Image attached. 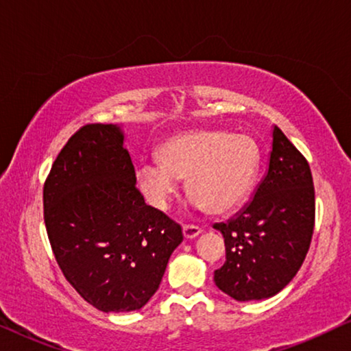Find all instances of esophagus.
<instances>
[{
	"mask_svg": "<svg viewBox=\"0 0 351 351\" xmlns=\"http://www.w3.org/2000/svg\"><path fill=\"white\" fill-rule=\"evenodd\" d=\"M201 232H203V230H201L198 225H184V237L186 239L196 238Z\"/></svg>",
	"mask_w": 351,
	"mask_h": 351,
	"instance_id": "1",
	"label": "esophagus"
}]
</instances>
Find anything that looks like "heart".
<instances>
[{"label": "heart", "instance_id": "obj_1", "mask_svg": "<svg viewBox=\"0 0 351 351\" xmlns=\"http://www.w3.org/2000/svg\"><path fill=\"white\" fill-rule=\"evenodd\" d=\"M258 166L257 143L243 134L195 131L172 137L160 148V161L137 167V185L153 208L165 210L186 179L195 203L223 214L246 198Z\"/></svg>", "mask_w": 351, "mask_h": 351}]
</instances>
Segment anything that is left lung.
Instances as JSON below:
<instances>
[{
    "mask_svg": "<svg viewBox=\"0 0 351 351\" xmlns=\"http://www.w3.org/2000/svg\"><path fill=\"white\" fill-rule=\"evenodd\" d=\"M225 263L214 282L234 300H261L289 285L310 249L315 228V186L305 156L278 126L267 176L254 198L227 223Z\"/></svg>",
    "mask_w": 351,
    "mask_h": 351,
    "instance_id": "left-lung-1",
    "label": "left lung"
}]
</instances>
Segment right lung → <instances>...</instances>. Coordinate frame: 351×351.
I'll use <instances>...</instances> for the list:
<instances>
[{
    "label": "right lung",
    "instance_id": "1",
    "mask_svg": "<svg viewBox=\"0 0 351 351\" xmlns=\"http://www.w3.org/2000/svg\"><path fill=\"white\" fill-rule=\"evenodd\" d=\"M114 124L80 128L43 189L45 223L66 281L100 311L142 308L160 287L182 227L145 204Z\"/></svg>",
    "mask_w": 351,
    "mask_h": 351
}]
</instances>
